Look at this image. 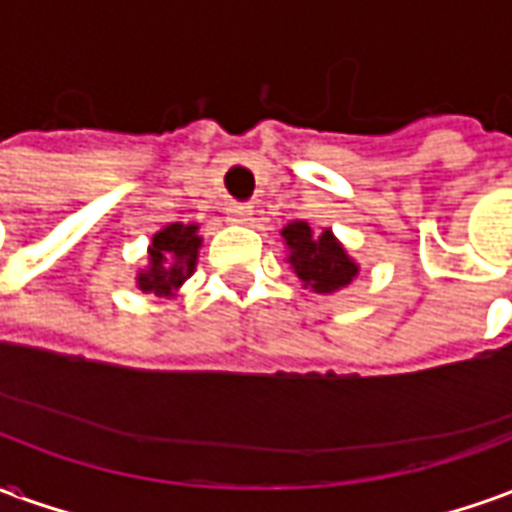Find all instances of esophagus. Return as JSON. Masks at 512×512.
I'll list each match as a JSON object with an SVG mask.
<instances>
[{"instance_id": "obj_1", "label": "esophagus", "mask_w": 512, "mask_h": 512, "mask_svg": "<svg viewBox=\"0 0 512 512\" xmlns=\"http://www.w3.org/2000/svg\"><path fill=\"white\" fill-rule=\"evenodd\" d=\"M227 219H230V222L246 224L249 219H252V205H244V202H230V205H227Z\"/></svg>"}]
</instances>
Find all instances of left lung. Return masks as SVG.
<instances>
[{
	"instance_id": "obj_1",
	"label": "left lung",
	"mask_w": 512,
	"mask_h": 512,
	"mask_svg": "<svg viewBox=\"0 0 512 512\" xmlns=\"http://www.w3.org/2000/svg\"><path fill=\"white\" fill-rule=\"evenodd\" d=\"M285 263L299 277L301 288L334 296L359 277V263L348 255L332 227H312L310 222H288L282 230Z\"/></svg>"
}]
</instances>
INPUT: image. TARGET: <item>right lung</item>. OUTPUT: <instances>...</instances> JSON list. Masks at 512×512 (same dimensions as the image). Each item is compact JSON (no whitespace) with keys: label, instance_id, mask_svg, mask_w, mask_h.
Listing matches in <instances>:
<instances>
[{"label":"right lung","instance_id":"obj_1","mask_svg":"<svg viewBox=\"0 0 512 512\" xmlns=\"http://www.w3.org/2000/svg\"><path fill=\"white\" fill-rule=\"evenodd\" d=\"M200 246V224L175 222L161 227L147 246V266L136 271V288L164 299H178L183 282L197 268Z\"/></svg>","mask_w":512,"mask_h":512}]
</instances>
